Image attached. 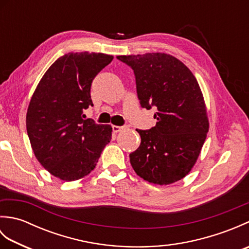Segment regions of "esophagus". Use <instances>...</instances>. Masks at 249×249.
Here are the masks:
<instances>
[{
	"label": "esophagus",
	"mask_w": 249,
	"mask_h": 249,
	"mask_svg": "<svg viewBox=\"0 0 249 249\" xmlns=\"http://www.w3.org/2000/svg\"><path fill=\"white\" fill-rule=\"evenodd\" d=\"M123 129H124L123 126H116V125H112V130H113V133H119V131L123 130Z\"/></svg>",
	"instance_id": "obj_1"
}]
</instances>
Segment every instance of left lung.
<instances>
[{
    "instance_id": "left-lung-1",
    "label": "left lung",
    "mask_w": 249,
    "mask_h": 249,
    "mask_svg": "<svg viewBox=\"0 0 249 249\" xmlns=\"http://www.w3.org/2000/svg\"><path fill=\"white\" fill-rule=\"evenodd\" d=\"M116 57L133 68L141 107L157 108L154 127L136 129L141 143L129 154L131 166L150 183L179 181L197 161L209 131L197 79L184 63L161 52Z\"/></svg>"
}]
</instances>
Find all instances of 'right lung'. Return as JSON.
Here are the masks:
<instances>
[{"label": "right lung", "mask_w": 249, "mask_h": 249, "mask_svg": "<svg viewBox=\"0 0 249 249\" xmlns=\"http://www.w3.org/2000/svg\"><path fill=\"white\" fill-rule=\"evenodd\" d=\"M112 55L71 52L59 57L37 86L26 112L32 150L52 176L71 182L88 176L112 136L110 125L87 119L91 86Z\"/></svg>", "instance_id": "add662e5"}]
</instances>
